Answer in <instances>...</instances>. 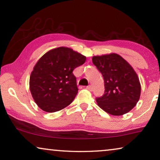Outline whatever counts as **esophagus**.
<instances>
[{
	"instance_id": "esophagus-1",
	"label": "esophagus",
	"mask_w": 160,
	"mask_h": 160,
	"mask_svg": "<svg viewBox=\"0 0 160 160\" xmlns=\"http://www.w3.org/2000/svg\"><path fill=\"white\" fill-rule=\"evenodd\" d=\"M87 88L88 91H90V92H92L93 91V87H92V86H91V85H88L87 87Z\"/></svg>"
}]
</instances>
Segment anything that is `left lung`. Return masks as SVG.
<instances>
[{
  "mask_svg": "<svg viewBox=\"0 0 160 160\" xmlns=\"http://www.w3.org/2000/svg\"><path fill=\"white\" fill-rule=\"evenodd\" d=\"M92 62L104 81V94L96 99L98 106L114 116L133 109L139 99L141 85L129 63L117 53L93 56Z\"/></svg>",
  "mask_w": 160,
  "mask_h": 160,
  "instance_id": "1",
  "label": "left lung"
}]
</instances>
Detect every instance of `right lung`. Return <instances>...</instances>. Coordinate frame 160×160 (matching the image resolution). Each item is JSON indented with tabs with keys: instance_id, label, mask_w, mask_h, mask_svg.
<instances>
[{
	"instance_id": "right-lung-1",
	"label": "right lung",
	"mask_w": 160,
	"mask_h": 160,
	"mask_svg": "<svg viewBox=\"0 0 160 160\" xmlns=\"http://www.w3.org/2000/svg\"><path fill=\"white\" fill-rule=\"evenodd\" d=\"M86 56L72 48L58 47L38 61L30 77V91L34 101L46 112L63 109L78 93L73 71L84 63Z\"/></svg>"
}]
</instances>
